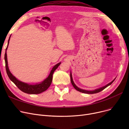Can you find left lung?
Returning <instances> with one entry per match:
<instances>
[{
  "label": "left lung",
  "instance_id": "8db88e82",
  "mask_svg": "<svg viewBox=\"0 0 129 129\" xmlns=\"http://www.w3.org/2000/svg\"><path fill=\"white\" fill-rule=\"evenodd\" d=\"M70 77H71V83L72 84V85L73 86V87H74V88H75L76 90H77V91H79V92H83V93H88V94H93V93H98V92H99L100 91H102L103 90H104V89H105L106 87H107L108 86H109V85H110L113 82L114 80H115V79H116V78H115L112 81H111V82L109 83H108V84H107L106 85L103 86V87H101L100 88H97V89H96L94 90H85V89H82L81 88H79V87H78L75 84V83H74V81H73V77H72V72H71V74H70Z\"/></svg>",
  "mask_w": 129,
  "mask_h": 129
}]
</instances>
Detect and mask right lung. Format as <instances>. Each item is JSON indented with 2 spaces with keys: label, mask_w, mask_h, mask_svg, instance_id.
<instances>
[{
  "label": "right lung",
  "mask_w": 129,
  "mask_h": 129,
  "mask_svg": "<svg viewBox=\"0 0 129 129\" xmlns=\"http://www.w3.org/2000/svg\"><path fill=\"white\" fill-rule=\"evenodd\" d=\"M10 37H11V36L9 38L7 47V48L6 49V52L5 54L6 69L7 74L9 78L12 82L17 86V87L20 90H21L22 91L25 93H29V94H39L45 91L50 86L52 82L53 74L54 73V71L57 69V68L59 66V65L60 64L61 62L57 63L55 66H53L49 76H47V77H46L44 80H43L42 82L39 83H37L36 84H28V83L22 82L21 81H20L18 79H17L14 76L12 75L11 73L10 72L8 67L7 55V49H8V46L9 43Z\"/></svg>",
  "instance_id": "1"
}]
</instances>
